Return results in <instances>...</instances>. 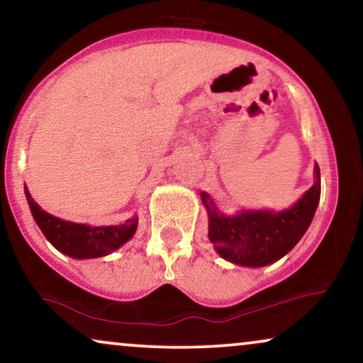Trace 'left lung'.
I'll list each match as a JSON object with an SVG mask.
<instances>
[{"mask_svg":"<svg viewBox=\"0 0 363 363\" xmlns=\"http://www.w3.org/2000/svg\"><path fill=\"white\" fill-rule=\"evenodd\" d=\"M315 182L289 210L241 211L225 216L218 211L208 193H201L208 210V238L226 261L240 266L272 264L294 247L309 228L320 200V170L315 165Z\"/></svg>","mask_w":363,"mask_h":363,"instance_id":"left-lung-1","label":"left lung"}]
</instances>
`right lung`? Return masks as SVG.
Segmentation results:
<instances>
[{
  "mask_svg": "<svg viewBox=\"0 0 363 363\" xmlns=\"http://www.w3.org/2000/svg\"><path fill=\"white\" fill-rule=\"evenodd\" d=\"M29 208L38 226L41 228L46 240L64 255L76 257V259H89V257H101L111 255L127 242L135 235L137 216L127 220L118 226H89L81 223L64 221L61 218L49 215L36 201L31 193L24 186Z\"/></svg>",
  "mask_w": 363,
  "mask_h": 363,
  "instance_id": "1",
  "label": "right lung"
}]
</instances>
